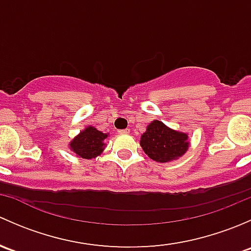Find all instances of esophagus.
Instances as JSON below:
<instances>
[{
    "mask_svg": "<svg viewBox=\"0 0 251 251\" xmlns=\"http://www.w3.org/2000/svg\"><path fill=\"white\" fill-rule=\"evenodd\" d=\"M118 132L120 133V135H127V133H130V130H128V128H124V130H119Z\"/></svg>",
    "mask_w": 251,
    "mask_h": 251,
    "instance_id": "esophagus-1",
    "label": "esophagus"
}]
</instances>
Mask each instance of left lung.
Wrapping results in <instances>:
<instances>
[{
	"label": "left lung",
	"instance_id": "1",
	"mask_svg": "<svg viewBox=\"0 0 251 251\" xmlns=\"http://www.w3.org/2000/svg\"><path fill=\"white\" fill-rule=\"evenodd\" d=\"M188 136L166 127L161 121L149 124L141 137L144 153L158 163H166L183 155L188 149Z\"/></svg>",
	"mask_w": 251,
	"mask_h": 251
}]
</instances>
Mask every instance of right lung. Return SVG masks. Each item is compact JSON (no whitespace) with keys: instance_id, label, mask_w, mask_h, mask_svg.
Here are the masks:
<instances>
[{"instance_id":"right-lung-1","label":"right lung","mask_w":251,"mask_h":251,"mask_svg":"<svg viewBox=\"0 0 251 251\" xmlns=\"http://www.w3.org/2000/svg\"><path fill=\"white\" fill-rule=\"evenodd\" d=\"M105 137H107V135L90 126L72 141L70 148L81 158L92 159L100 155L103 151V148H104V142L103 141Z\"/></svg>"}]
</instances>
